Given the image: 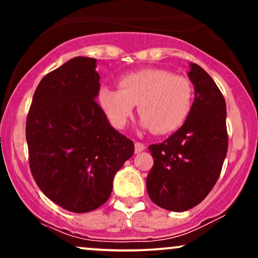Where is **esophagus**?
<instances>
[{
    "label": "esophagus",
    "mask_w": 258,
    "mask_h": 258,
    "mask_svg": "<svg viewBox=\"0 0 258 258\" xmlns=\"http://www.w3.org/2000/svg\"><path fill=\"white\" fill-rule=\"evenodd\" d=\"M144 149H146V146H144V144L139 143V142H136V143H135V152H136V154L143 152Z\"/></svg>",
    "instance_id": "esophagus-1"
}]
</instances>
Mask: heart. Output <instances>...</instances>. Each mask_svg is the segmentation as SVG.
I'll use <instances>...</instances> for the list:
<instances>
[{
  "mask_svg": "<svg viewBox=\"0 0 258 258\" xmlns=\"http://www.w3.org/2000/svg\"><path fill=\"white\" fill-rule=\"evenodd\" d=\"M119 88L102 86L97 93L100 108L117 128L127 125L138 104L141 126L164 135L179 128L193 106L190 80L164 69L148 68L127 74L119 80Z\"/></svg>",
  "mask_w": 258,
  "mask_h": 258,
  "instance_id": "obj_1",
  "label": "heart"
}]
</instances>
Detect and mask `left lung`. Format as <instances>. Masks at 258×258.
Wrapping results in <instances>:
<instances>
[{
    "instance_id": "1",
    "label": "left lung",
    "mask_w": 258,
    "mask_h": 258,
    "mask_svg": "<svg viewBox=\"0 0 258 258\" xmlns=\"http://www.w3.org/2000/svg\"><path fill=\"white\" fill-rule=\"evenodd\" d=\"M195 99L188 119L162 143L152 144L147 177L149 198L162 209L183 212L200 204L217 182L228 149L226 100L203 68L189 64Z\"/></svg>"
}]
</instances>
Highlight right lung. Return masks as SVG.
Here are the masks:
<instances>
[{
  "label": "right lung",
  "mask_w": 258,
  "mask_h": 258,
  "mask_svg": "<svg viewBox=\"0 0 258 258\" xmlns=\"http://www.w3.org/2000/svg\"><path fill=\"white\" fill-rule=\"evenodd\" d=\"M97 59L75 57L38 84L26 120L29 164L48 199L75 214L98 209L135 153L97 104Z\"/></svg>",
  "instance_id": "right-lung-1"
}]
</instances>
